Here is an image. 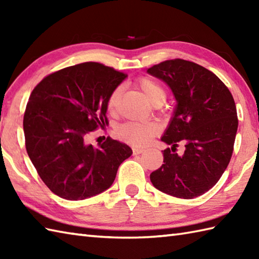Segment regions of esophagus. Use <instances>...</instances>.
Instances as JSON below:
<instances>
[{"mask_svg":"<svg viewBox=\"0 0 259 259\" xmlns=\"http://www.w3.org/2000/svg\"><path fill=\"white\" fill-rule=\"evenodd\" d=\"M145 151V149H142V148H133V152L134 155H140V153H142Z\"/></svg>","mask_w":259,"mask_h":259,"instance_id":"esophagus-1","label":"esophagus"}]
</instances>
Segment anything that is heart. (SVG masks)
<instances>
[{
  "label": "heart",
  "instance_id": "obj_1",
  "mask_svg": "<svg viewBox=\"0 0 259 259\" xmlns=\"http://www.w3.org/2000/svg\"><path fill=\"white\" fill-rule=\"evenodd\" d=\"M140 89L144 91L146 97L151 103L156 101L163 100L166 99V91L163 88L149 78H141L138 81ZM120 96L119 89H115L111 95H110L107 108L109 112H113L115 104ZM158 125L153 122H140V121H130L122 124L118 130V136L121 139L129 142L134 146H146L148 142L158 133Z\"/></svg>",
  "mask_w": 259,
  "mask_h": 259
}]
</instances>
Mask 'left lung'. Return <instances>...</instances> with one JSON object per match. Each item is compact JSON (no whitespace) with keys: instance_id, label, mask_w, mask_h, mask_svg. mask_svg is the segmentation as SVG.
Returning <instances> with one entry per match:
<instances>
[{"instance_id":"8db88e82","label":"left lung","mask_w":259,"mask_h":259,"mask_svg":"<svg viewBox=\"0 0 259 259\" xmlns=\"http://www.w3.org/2000/svg\"><path fill=\"white\" fill-rule=\"evenodd\" d=\"M170 87L177 100L161 141L162 166L150 175L152 185L170 196L191 199L217 184L234 151L238 128L232 93L218 76L195 62L167 60L147 70ZM183 142V155L175 153Z\"/></svg>"}]
</instances>
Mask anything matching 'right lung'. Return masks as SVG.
<instances>
[{"label": "right lung", "mask_w": 259, "mask_h": 259, "mask_svg": "<svg viewBox=\"0 0 259 259\" xmlns=\"http://www.w3.org/2000/svg\"><path fill=\"white\" fill-rule=\"evenodd\" d=\"M126 74L98 62L72 65L47 75L33 89L23 118L25 148L53 194L82 200L107 190L118 168L133 155L129 146L87 138L108 124L107 102Z\"/></svg>", "instance_id": "obj_1"}]
</instances>
